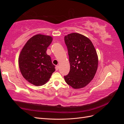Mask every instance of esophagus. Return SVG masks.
Returning <instances> with one entry per match:
<instances>
[{
  "label": "esophagus",
  "instance_id": "obj_1",
  "mask_svg": "<svg viewBox=\"0 0 124 124\" xmlns=\"http://www.w3.org/2000/svg\"><path fill=\"white\" fill-rule=\"evenodd\" d=\"M58 69H59V66H56L55 67V69H56V70H58Z\"/></svg>",
  "mask_w": 124,
  "mask_h": 124
}]
</instances>
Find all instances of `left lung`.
<instances>
[{"label": "left lung", "mask_w": 124, "mask_h": 124, "mask_svg": "<svg viewBox=\"0 0 124 124\" xmlns=\"http://www.w3.org/2000/svg\"><path fill=\"white\" fill-rule=\"evenodd\" d=\"M70 69L64 76L66 83L74 89L83 88L95 77L98 58L92 41L80 33H71L65 37Z\"/></svg>", "instance_id": "8db88e82"}]
</instances>
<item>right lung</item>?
<instances>
[{"instance_id": "add662e5", "label": "right lung", "mask_w": 124, "mask_h": 124, "mask_svg": "<svg viewBox=\"0 0 124 124\" xmlns=\"http://www.w3.org/2000/svg\"><path fill=\"white\" fill-rule=\"evenodd\" d=\"M52 40L50 36L36 35L27 41L20 53L18 65L21 72L26 80L35 86L46 84L55 70L46 52Z\"/></svg>"}]
</instances>
